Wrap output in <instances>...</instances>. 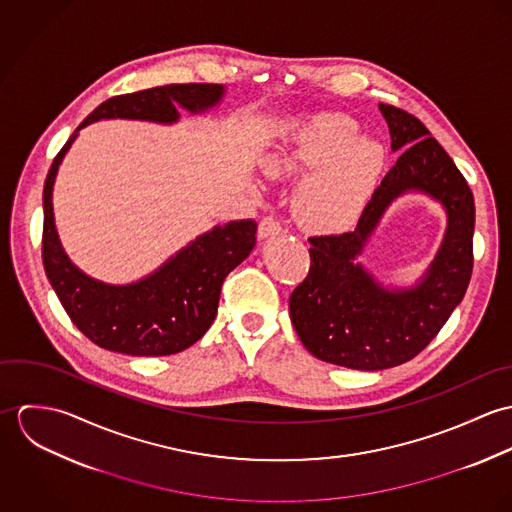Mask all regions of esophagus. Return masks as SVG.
<instances>
[{
  "label": "esophagus",
  "instance_id": "obj_1",
  "mask_svg": "<svg viewBox=\"0 0 512 512\" xmlns=\"http://www.w3.org/2000/svg\"><path fill=\"white\" fill-rule=\"evenodd\" d=\"M282 232V224L280 220L274 217H264L258 224V238H268V236H276Z\"/></svg>",
  "mask_w": 512,
  "mask_h": 512
}]
</instances>
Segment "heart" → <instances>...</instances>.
Listing matches in <instances>:
<instances>
[{"mask_svg": "<svg viewBox=\"0 0 512 512\" xmlns=\"http://www.w3.org/2000/svg\"><path fill=\"white\" fill-rule=\"evenodd\" d=\"M272 177L305 175L293 199L299 224L317 234L345 232L361 219L384 169L382 147L359 140L345 116H323L303 128L293 146L270 155Z\"/></svg>", "mask_w": 512, "mask_h": 512, "instance_id": "obj_1", "label": "heart"}]
</instances>
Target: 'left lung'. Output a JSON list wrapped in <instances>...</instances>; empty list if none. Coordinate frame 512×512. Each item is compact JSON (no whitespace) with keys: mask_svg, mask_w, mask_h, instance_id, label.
I'll return each mask as SVG.
<instances>
[{"mask_svg":"<svg viewBox=\"0 0 512 512\" xmlns=\"http://www.w3.org/2000/svg\"><path fill=\"white\" fill-rule=\"evenodd\" d=\"M380 112L400 157L355 230L309 238L311 266L290 295L303 347L325 363L355 370L392 368L422 353L461 303L473 272L475 201L465 177L416 116L390 104H380ZM406 190L439 200L448 211V230L420 285L386 291L356 256L387 205Z\"/></svg>","mask_w":512,"mask_h":512,"instance_id":"1","label":"left lung"}]
</instances>
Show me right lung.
<instances>
[{
    "label": "right lung",
    "mask_w": 512,
    "mask_h": 512,
    "mask_svg": "<svg viewBox=\"0 0 512 512\" xmlns=\"http://www.w3.org/2000/svg\"><path fill=\"white\" fill-rule=\"evenodd\" d=\"M222 84L155 86L102 102L57 153L43 189V266L74 325L98 347L132 357L175 355L213 325L224 278L252 252L254 220H232L195 238L159 270L128 286H110L80 272L65 254L53 217V183L78 130L102 118L173 124L177 106L205 112L219 104Z\"/></svg>",
    "instance_id": "obj_1"
}]
</instances>
